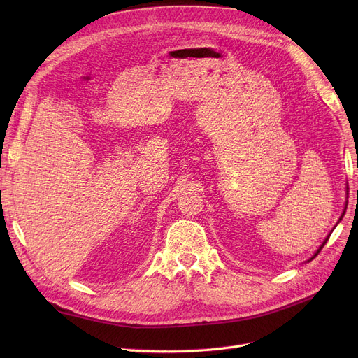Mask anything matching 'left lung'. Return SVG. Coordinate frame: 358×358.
Wrapping results in <instances>:
<instances>
[{
  "label": "left lung",
  "mask_w": 358,
  "mask_h": 358,
  "mask_svg": "<svg viewBox=\"0 0 358 358\" xmlns=\"http://www.w3.org/2000/svg\"><path fill=\"white\" fill-rule=\"evenodd\" d=\"M347 192H348V187H347ZM347 196H348V193H347ZM345 210H347V204H345V208H344V212H343V215H341V216H340V220H338V222H336V224H338V223H340V222H341V220H343V217H344V215H345ZM329 236H331V234H329V235H328V236H327V238H325V239H324V242H322V243H321V247H319V248H317V250H316V251H315V254H313V255H312V257H310V258H309V259H308V262H309V261H312V259H313V258H315V257H316V255H317V254H319V251H321V250H322V248H324V245H325V243H327V241H328V239H329Z\"/></svg>",
  "instance_id": "obj_1"
}]
</instances>
